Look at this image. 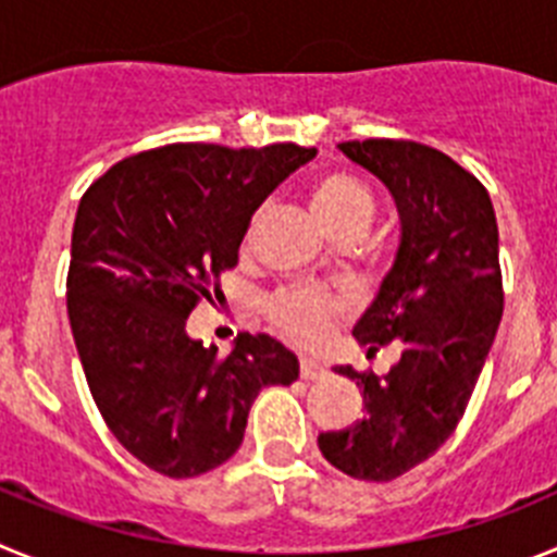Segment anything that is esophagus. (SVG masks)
Returning a JSON list of instances; mask_svg holds the SVG:
<instances>
[{"label":"esophagus","instance_id":"obj_1","mask_svg":"<svg viewBox=\"0 0 557 557\" xmlns=\"http://www.w3.org/2000/svg\"><path fill=\"white\" fill-rule=\"evenodd\" d=\"M301 376L309 379V382H314V379H323L326 376V366H323V362H318V359L304 357L301 359Z\"/></svg>","mask_w":557,"mask_h":557}]
</instances>
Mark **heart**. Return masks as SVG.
<instances>
[{
  "label": "heart",
  "instance_id": "b5f03b06",
  "mask_svg": "<svg viewBox=\"0 0 557 557\" xmlns=\"http://www.w3.org/2000/svg\"><path fill=\"white\" fill-rule=\"evenodd\" d=\"M312 211L329 234L346 225H368L373 214V198L366 186L348 175H323L312 186ZM354 309V298L329 284H295L275 293L268 304L270 321L298 346H312L326 334L337 318Z\"/></svg>",
  "mask_w": 557,
  "mask_h": 557
}]
</instances>
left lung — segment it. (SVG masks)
<instances>
[{"label": "left lung", "mask_w": 557, "mask_h": 557, "mask_svg": "<svg viewBox=\"0 0 557 557\" xmlns=\"http://www.w3.org/2000/svg\"><path fill=\"white\" fill-rule=\"evenodd\" d=\"M337 150L396 203V259L354 337L368 351L398 343L401 359L382 379L334 368L362 387L366 412L318 446L343 474L387 482L435 455L466 412L505 307L499 228L485 186L441 150L398 139Z\"/></svg>", "instance_id": "left-lung-1"}]
</instances>
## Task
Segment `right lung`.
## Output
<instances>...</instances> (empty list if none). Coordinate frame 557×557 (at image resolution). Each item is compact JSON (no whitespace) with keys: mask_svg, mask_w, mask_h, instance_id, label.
<instances>
[{"mask_svg":"<svg viewBox=\"0 0 557 557\" xmlns=\"http://www.w3.org/2000/svg\"><path fill=\"white\" fill-rule=\"evenodd\" d=\"M314 147L166 145L88 186L72 231L66 304L88 387L113 437L164 476H198L239 449L259 391L298 357L243 332L228 357L186 318L236 264L253 211Z\"/></svg>","mask_w":557,"mask_h":557,"instance_id":"1","label":"right lung"}]
</instances>
